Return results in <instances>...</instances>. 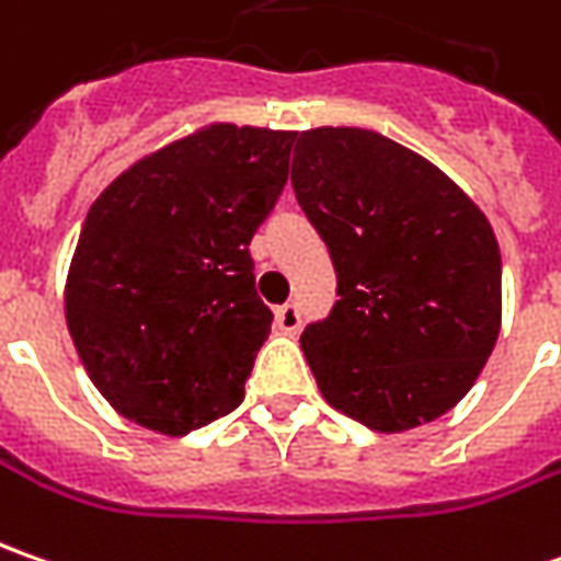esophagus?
<instances>
[{
    "label": "esophagus",
    "mask_w": 561,
    "mask_h": 561,
    "mask_svg": "<svg viewBox=\"0 0 561 561\" xmlns=\"http://www.w3.org/2000/svg\"><path fill=\"white\" fill-rule=\"evenodd\" d=\"M276 325H279L282 332L295 335V332H298V329H300L298 304H282L279 310H276Z\"/></svg>",
    "instance_id": "1"
}]
</instances>
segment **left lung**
<instances>
[{"instance_id": "8db88e82", "label": "left lung", "mask_w": 561, "mask_h": 561, "mask_svg": "<svg viewBox=\"0 0 561 561\" xmlns=\"http://www.w3.org/2000/svg\"><path fill=\"white\" fill-rule=\"evenodd\" d=\"M291 185L339 273L329 319L300 335L319 394L381 435L454 410L503 319L484 210L413 148L359 126L304 129Z\"/></svg>"}]
</instances>
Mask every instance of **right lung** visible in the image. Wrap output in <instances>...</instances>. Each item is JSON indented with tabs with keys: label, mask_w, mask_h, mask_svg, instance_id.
Segmentation results:
<instances>
[{
	"label": "right lung",
	"mask_w": 561,
	"mask_h": 561,
	"mask_svg": "<svg viewBox=\"0 0 561 561\" xmlns=\"http://www.w3.org/2000/svg\"><path fill=\"white\" fill-rule=\"evenodd\" d=\"M298 133L207 124L139 158L92 202L65 319L117 413L180 437L232 413L270 335L248 244L288 180Z\"/></svg>",
	"instance_id": "1"
}]
</instances>
